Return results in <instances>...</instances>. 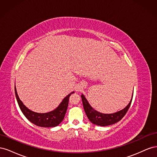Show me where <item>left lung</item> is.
Segmentation results:
<instances>
[{"mask_svg":"<svg viewBox=\"0 0 157 157\" xmlns=\"http://www.w3.org/2000/svg\"><path fill=\"white\" fill-rule=\"evenodd\" d=\"M81 98L84 109L90 121L96 125H98L100 126H106L115 124L116 122L120 121L122 118L124 117L128 110V109L130 107L133 98V95L130 102L124 109L113 114H103L95 111L94 109L90 105V104L88 103L86 98L84 97L83 94L81 95Z\"/></svg>","mask_w":157,"mask_h":157,"instance_id":"1","label":"left lung"}]
</instances>
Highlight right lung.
<instances>
[{
	"label": "right lung",
	"mask_w": 157,
	"mask_h": 157,
	"mask_svg": "<svg viewBox=\"0 0 157 157\" xmlns=\"http://www.w3.org/2000/svg\"><path fill=\"white\" fill-rule=\"evenodd\" d=\"M74 92L69 94L67 96H66L63 100L60 103V105L58 108H56L53 111H51L47 113H38L33 112L29 109H27L23 105L21 101L18 97L17 94L16 88L15 87V94L18 103L19 107H20L21 111L23 115L33 124L40 127H55L59 125L63 120L64 117L69 104V98L70 96Z\"/></svg>",
	"instance_id": "add662e5"
}]
</instances>
